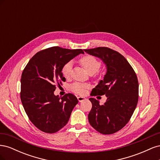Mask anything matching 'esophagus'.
<instances>
[{"label": "esophagus", "instance_id": "esophagus-1", "mask_svg": "<svg viewBox=\"0 0 160 160\" xmlns=\"http://www.w3.org/2000/svg\"><path fill=\"white\" fill-rule=\"evenodd\" d=\"M77 99H78V100H79V101H84L85 99V98H84V97H81V96H79V97H77Z\"/></svg>", "mask_w": 160, "mask_h": 160}]
</instances>
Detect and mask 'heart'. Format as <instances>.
Masks as SVG:
<instances>
[{
	"label": "heart",
	"mask_w": 160,
	"mask_h": 160,
	"mask_svg": "<svg viewBox=\"0 0 160 160\" xmlns=\"http://www.w3.org/2000/svg\"><path fill=\"white\" fill-rule=\"evenodd\" d=\"M79 62L90 75H93L98 72L101 67V61L95 57L91 55H85L79 59ZM71 69L72 62L68 61L62 67V74L65 77H69L71 75ZM89 88V85L81 83H75L70 86L71 91L79 95H84L87 89Z\"/></svg>",
	"instance_id": "heart-1"
}]
</instances>
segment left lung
<instances>
[{
  "label": "left lung",
  "mask_w": 160,
  "mask_h": 160,
  "mask_svg": "<svg viewBox=\"0 0 160 160\" xmlns=\"http://www.w3.org/2000/svg\"><path fill=\"white\" fill-rule=\"evenodd\" d=\"M98 57L107 65L103 80L91 91V95L108 97L103 105L89 98L92 108L88 115L90 125L98 132L109 135L125 126L134 112L139 98L138 77L127 59L118 51L107 47L84 49Z\"/></svg>",
  "instance_id": "obj_1"
}]
</instances>
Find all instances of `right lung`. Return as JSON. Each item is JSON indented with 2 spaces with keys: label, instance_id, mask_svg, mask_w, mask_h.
<instances>
[{
  "label": "right lung",
  "instance_id": "right-lung-1",
  "mask_svg": "<svg viewBox=\"0 0 160 160\" xmlns=\"http://www.w3.org/2000/svg\"><path fill=\"white\" fill-rule=\"evenodd\" d=\"M82 49H68L58 46L37 52L21 75V99L28 119L35 127L47 133H54L68 122L78 103L72 93L62 98L54 95L56 85L65 81L61 69Z\"/></svg>",
  "mask_w": 160,
  "mask_h": 160
}]
</instances>
